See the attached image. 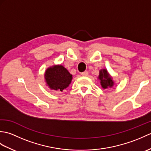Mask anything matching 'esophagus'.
<instances>
[{"instance_id": "34e87169", "label": "esophagus", "mask_w": 151, "mask_h": 151, "mask_svg": "<svg viewBox=\"0 0 151 151\" xmlns=\"http://www.w3.org/2000/svg\"><path fill=\"white\" fill-rule=\"evenodd\" d=\"M81 75L82 76H88V71H84L81 73Z\"/></svg>"}]
</instances>
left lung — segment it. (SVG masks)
Returning <instances> with one entry per match:
<instances>
[{"mask_svg":"<svg viewBox=\"0 0 151 151\" xmlns=\"http://www.w3.org/2000/svg\"><path fill=\"white\" fill-rule=\"evenodd\" d=\"M99 78L101 81V84L104 89L108 88H111L114 85V82L112 81L111 77L109 75L107 70L103 69L100 70Z\"/></svg>","mask_w":151,"mask_h":151,"instance_id":"obj_1","label":"left lung"}]
</instances>
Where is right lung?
I'll return each mask as SVG.
<instances>
[{
	"mask_svg": "<svg viewBox=\"0 0 151 151\" xmlns=\"http://www.w3.org/2000/svg\"><path fill=\"white\" fill-rule=\"evenodd\" d=\"M72 75L62 65L49 67L45 74V78L50 89L60 90L66 89L71 82Z\"/></svg>",
	"mask_w": 151,
	"mask_h": 151,
	"instance_id": "obj_1",
	"label": "right lung"
}]
</instances>
